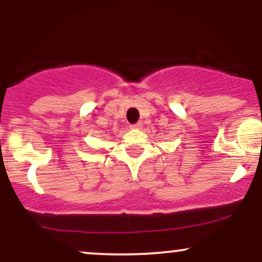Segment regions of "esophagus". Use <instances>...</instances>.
I'll return each instance as SVG.
<instances>
[{"label":"esophagus","instance_id":"1","mask_svg":"<svg viewBox=\"0 0 262 262\" xmlns=\"http://www.w3.org/2000/svg\"><path fill=\"white\" fill-rule=\"evenodd\" d=\"M141 127H143V123H135V124H132L130 128L132 129H141Z\"/></svg>","mask_w":262,"mask_h":262}]
</instances>
